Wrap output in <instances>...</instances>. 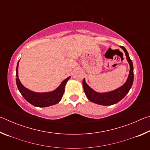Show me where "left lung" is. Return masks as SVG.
<instances>
[{
    "label": "left lung",
    "instance_id": "8db88e82",
    "mask_svg": "<svg viewBox=\"0 0 150 150\" xmlns=\"http://www.w3.org/2000/svg\"><path fill=\"white\" fill-rule=\"evenodd\" d=\"M122 49L125 53L126 56V59L130 65V72L128 79L126 81L121 87H118L115 90L109 91L106 93H98L93 90L86 83L85 79H84L83 81V86L84 88L85 93L87 98L91 102H93L95 104L104 106H110L115 105L121 100L123 98H124L127 94L128 93L129 91L132 86L134 81V67L133 63L130 59V56L126 49L123 46H120Z\"/></svg>",
    "mask_w": 150,
    "mask_h": 150
}]
</instances>
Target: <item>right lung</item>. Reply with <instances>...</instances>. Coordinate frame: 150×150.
Instances as JSON below:
<instances>
[{
	"label": "right lung",
	"mask_w": 150,
	"mask_h": 150,
	"mask_svg": "<svg viewBox=\"0 0 150 150\" xmlns=\"http://www.w3.org/2000/svg\"><path fill=\"white\" fill-rule=\"evenodd\" d=\"M20 60L17 63L16 66V85L20 93L22 96L28 102L33 106L38 107H47V106L56 105L62 98V96L65 91V85L71 77L65 79L62 83L58 86L55 90L50 92L45 93H37L32 91L28 88L25 87L22 84L18 78V63Z\"/></svg>",
	"instance_id": "add662e5"
}]
</instances>
